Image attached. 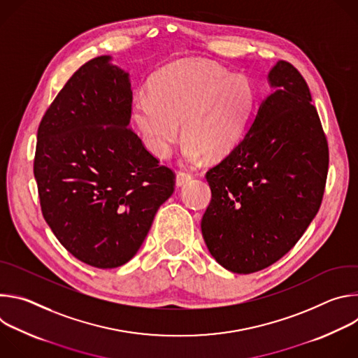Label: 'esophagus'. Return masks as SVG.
Here are the masks:
<instances>
[{"mask_svg": "<svg viewBox=\"0 0 358 358\" xmlns=\"http://www.w3.org/2000/svg\"><path fill=\"white\" fill-rule=\"evenodd\" d=\"M191 178H192V176H191L189 173H178L177 177H176V185H177V187H182V185H185Z\"/></svg>", "mask_w": 358, "mask_h": 358, "instance_id": "obj_1", "label": "esophagus"}]
</instances>
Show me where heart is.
Instances as JSON below:
<instances>
[{"label":"heart","mask_w":358,"mask_h":358,"mask_svg":"<svg viewBox=\"0 0 358 358\" xmlns=\"http://www.w3.org/2000/svg\"><path fill=\"white\" fill-rule=\"evenodd\" d=\"M255 103L243 75H228L218 65L181 62L163 72L133 105V120L147 147L167 157L182 124L184 156L194 162L227 156L242 138Z\"/></svg>","instance_id":"b5f03b06"}]
</instances>
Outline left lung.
<instances>
[{
	"mask_svg": "<svg viewBox=\"0 0 358 358\" xmlns=\"http://www.w3.org/2000/svg\"><path fill=\"white\" fill-rule=\"evenodd\" d=\"M246 134L206 178L211 202L203 241L225 269L262 271L286 255L316 217L329 170V145L300 72L279 61Z\"/></svg>",
	"mask_w": 358,
	"mask_h": 358,
	"instance_id": "1",
	"label": "left lung"
}]
</instances>
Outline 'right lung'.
I'll list each match as a JSON object with an SVG mask.
<instances>
[{"mask_svg": "<svg viewBox=\"0 0 358 358\" xmlns=\"http://www.w3.org/2000/svg\"><path fill=\"white\" fill-rule=\"evenodd\" d=\"M99 57L82 65L45 112L34 159L42 215L83 264L112 269L144 242L176 174L129 127V73Z\"/></svg>", "mask_w": 358, "mask_h": 358, "instance_id": "add662e5", "label": "right lung"}]
</instances>
